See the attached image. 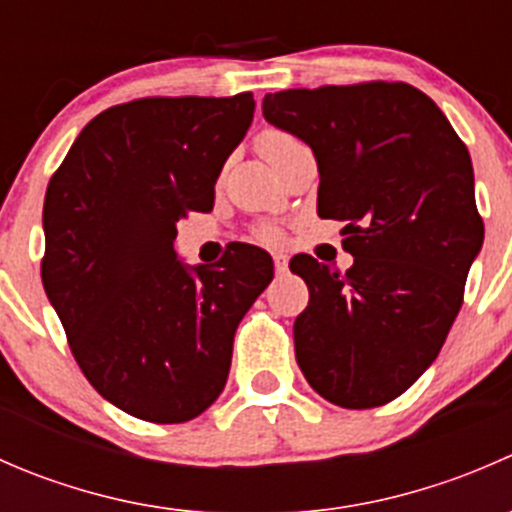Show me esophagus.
<instances>
[{
  "mask_svg": "<svg viewBox=\"0 0 512 512\" xmlns=\"http://www.w3.org/2000/svg\"><path fill=\"white\" fill-rule=\"evenodd\" d=\"M287 265H289V257L285 255V252H277V255H275V270L285 272Z\"/></svg>",
  "mask_w": 512,
  "mask_h": 512,
  "instance_id": "1",
  "label": "esophagus"
}]
</instances>
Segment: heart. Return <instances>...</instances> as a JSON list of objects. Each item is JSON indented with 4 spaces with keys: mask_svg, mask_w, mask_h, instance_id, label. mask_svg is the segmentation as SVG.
I'll use <instances>...</instances> for the list:
<instances>
[{
    "mask_svg": "<svg viewBox=\"0 0 512 512\" xmlns=\"http://www.w3.org/2000/svg\"><path fill=\"white\" fill-rule=\"evenodd\" d=\"M294 146H299V138L292 136L289 131H282V128H265V131L257 136V151H260V156L265 158L267 163H275L282 153ZM265 235L275 237V232L265 230Z\"/></svg>",
    "mask_w": 512,
    "mask_h": 512,
    "instance_id": "obj_1",
    "label": "heart"
}]
</instances>
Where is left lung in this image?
<instances>
[{"label":"left lung","instance_id":"8db88e82","mask_svg":"<svg viewBox=\"0 0 512 512\" xmlns=\"http://www.w3.org/2000/svg\"><path fill=\"white\" fill-rule=\"evenodd\" d=\"M262 113L314 151L319 218L342 220L347 272L297 255L309 287L294 356L342 409L394 401L433 364L483 245L473 165L441 108L404 81L289 89Z\"/></svg>","mask_w":512,"mask_h":512}]
</instances>
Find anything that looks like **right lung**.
Instances as JSON below:
<instances>
[{"label":"right lung","mask_w":512,"mask_h":512,"mask_svg":"<svg viewBox=\"0 0 512 512\" xmlns=\"http://www.w3.org/2000/svg\"><path fill=\"white\" fill-rule=\"evenodd\" d=\"M255 98L148 96L86 123L44 198L41 282L89 384L153 423L200 416L225 389L240 319L272 257L232 242L190 275L178 223L213 210L215 180Z\"/></svg>","instance_id":"obj_1"}]
</instances>
